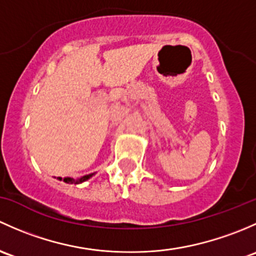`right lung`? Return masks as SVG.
<instances>
[{
  "instance_id": "obj_1",
  "label": "right lung",
  "mask_w": 256,
  "mask_h": 256,
  "mask_svg": "<svg viewBox=\"0 0 256 256\" xmlns=\"http://www.w3.org/2000/svg\"><path fill=\"white\" fill-rule=\"evenodd\" d=\"M92 175H94V174H90V175H85V176H82V178H65L64 180H62V178H59V180H62V181H64V182H66V184H81V182H84V181L88 180V178H91Z\"/></svg>"
}]
</instances>
